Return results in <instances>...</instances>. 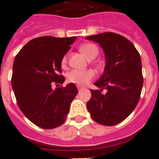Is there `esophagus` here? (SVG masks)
<instances>
[{
    "instance_id": "1",
    "label": "esophagus",
    "mask_w": 159,
    "mask_h": 159,
    "mask_svg": "<svg viewBox=\"0 0 159 159\" xmlns=\"http://www.w3.org/2000/svg\"><path fill=\"white\" fill-rule=\"evenodd\" d=\"M77 88H78L79 90H80L81 89V86H80V85H77Z\"/></svg>"
}]
</instances>
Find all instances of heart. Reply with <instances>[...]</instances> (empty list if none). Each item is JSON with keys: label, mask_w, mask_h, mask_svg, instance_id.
<instances>
[{"label": "heart", "mask_w": 159, "mask_h": 159, "mask_svg": "<svg viewBox=\"0 0 159 159\" xmlns=\"http://www.w3.org/2000/svg\"><path fill=\"white\" fill-rule=\"evenodd\" d=\"M81 52L88 59H94L99 53V49L94 43H87L80 47ZM62 65L67 63V57H64L62 60ZM95 77V71L92 69L88 70H72L67 74V82L77 85H84L88 84Z\"/></svg>", "instance_id": "obj_1"}]
</instances>
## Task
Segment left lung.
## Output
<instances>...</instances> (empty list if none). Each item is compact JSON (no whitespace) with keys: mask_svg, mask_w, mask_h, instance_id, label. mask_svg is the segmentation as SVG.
<instances>
[{"mask_svg":"<svg viewBox=\"0 0 159 159\" xmlns=\"http://www.w3.org/2000/svg\"><path fill=\"white\" fill-rule=\"evenodd\" d=\"M86 39L99 43L106 58L104 71L94 84L99 89L90 91L87 107L94 121L114 126L128 117L139 100L143 84L141 57L134 44L117 33L103 32Z\"/></svg>","mask_w":159,"mask_h":159,"instance_id":"1","label":"left lung"}]
</instances>
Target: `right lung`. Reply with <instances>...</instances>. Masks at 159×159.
I'll return each mask as SVG.
<instances>
[{"label": "right lung", "mask_w": 159, "mask_h": 159, "mask_svg": "<svg viewBox=\"0 0 159 159\" xmlns=\"http://www.w3.org/2000/svg\"><path fill=\"white\" fill-rule=\"evenodd\" d=\"M75 40V36L35 38L15 57L11 82L16 102L24 115L41 128L62 125L78 93L71 83L64 88H52L54 83L64 84L61 61Z\"/></svg>", "instance_id": "add662e5"}]
</instances>
